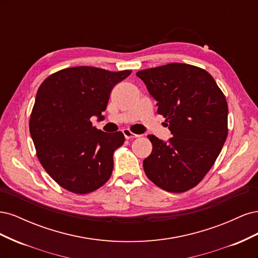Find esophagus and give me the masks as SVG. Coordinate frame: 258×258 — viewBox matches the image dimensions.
<instances>
[{
  "label": "esophagus",
  "mask_w": 258,
  "mask_h": 258,
  "mask_svg": "<svg viewBox=\"0 0 258 258\" xmlns=\"http://www.w3.org/2000/svg\"><path fill=\"white\" fill-rule=\"evenodd\" d=\"M122 134H123L124 138H126L127 140H129V139H136V138L140 137L139 135H136V134H134V132H131L129 129H123L122 130Z\"/></svg>",
  "instance_id": "esophagus-1"
}]
</instances>
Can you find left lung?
Listing matches in <instances>:
<instances>
[{
  "label": "left lung",
  "mask_w": 258,
  "mask_h": 258,
  "mask_svg": "<svg viewBox=\"0 0 258 258\" xmlns=\"http://www.w3.org/2000/svg\"><path fill=\"white\" fill-rule=\"evenodd\" d=\"M137 76L173 136L168 142L148 136L153 151L143 161L145 174L163 190H189L212 168L227 138V101L211 74L195 66L175 62Z\"/></svg>",
  "instance_id": "8db88e82"
}]
</instances>
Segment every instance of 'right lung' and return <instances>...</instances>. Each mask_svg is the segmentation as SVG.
<instances>
[{
    "label": "right lung",
    "instance_id": "obj_1",
    "mask_svg": "<svg viewBox=\"0 0 258 258\" xmlns=\"http://www.w3.org/2000/svg\"><path fill=\"white\" fill-rule=\"evenodd\" d=\"M131 72L68 68L49 75L38 88L30 134L43 168L64 189L88 194L111 177L113 154L124 137L120 131L97 129L90 118L102 116L114 86Z\"/></svg>",
    "mask_w": 258,
    "mask_h": 258
}]
</instances>
